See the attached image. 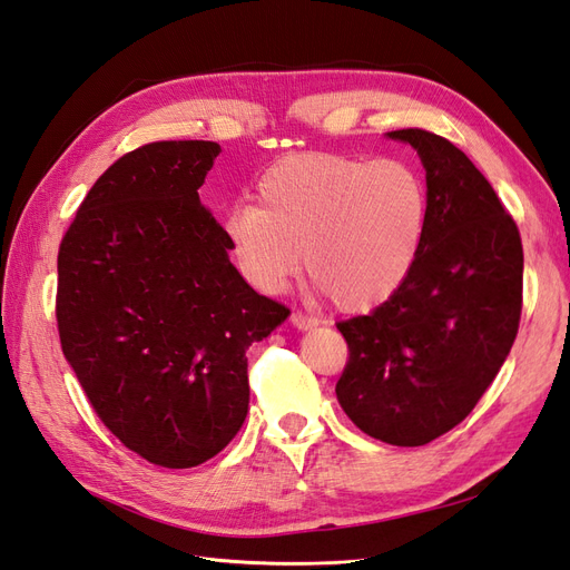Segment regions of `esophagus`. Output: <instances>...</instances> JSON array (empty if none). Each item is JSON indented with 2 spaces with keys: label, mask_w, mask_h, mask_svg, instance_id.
<instances>
[{
  "label": "esophagus",
  "mask_w": 570,
  "mask_h": 570,
  "mask_svg": "<svg viewBox=\"0 0 570 570\" xmlns=\"http://www.w3.org/2000/svg\"><path fill=\"white\" fill-rule=\"evenodd\" d=\"M289 321H292V325L299 327V331H308V327H314L318 323L314 316H308L304 312H292Z\"/></svg>",
  "instance_id": "1"
}]
</instances>
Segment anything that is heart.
I'll list each match as a JSON object with an SVG mask.
<instances>
[{"instance_id":"obj_1","label":"heart","mask_w":570,"mask_h":570,"mask_svg":"<svg viewBox=\"0 0 570 570\" xmlns=\"http://www.w3.org/2000/svg\"><path fill=\"white\" fill-rule=\"evenodd\" d=\"M254 204L223 218L233 262L262 292L306 271L342 312L390 299L416 266L430 218L423 170L402 157L292 154L268 166Z\"/></svg>"}]
</instances>
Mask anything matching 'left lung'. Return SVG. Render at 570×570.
<instances>
[{
	"label": "left lung",
	"mask_w": 570,
	"mask_h": 570,
	"mask_svg": "<svg viewBox=\"0 0 570 570\" xmlns=\"http://www.w3.org/2000/svg\"><path fill=\"white\" fill-rule=\"evenodd\" d=\"M387 135L423 161L428 233L387 302L337 321L350 356L335 392L366 435L421 446L469 416L509 356L523 308V245L502 199L459 147L423 128Z\"/></svg>",
	"instance_id": "8db88e82"
}]
</instances>
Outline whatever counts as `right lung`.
<instances>
[{
    "label": "right lung",
    "mask_w": 570,
    "mask_h": 570,
    "mask_svg": "<svg viewBox=\"0 0 570 570\" xmlns=\"http://www.w3.org/2000/svg\"><path fill=\"white\" fill-rule=\"evenodd\" d=\"M220 147L149 142L92 185L59 247L57 327L90 406L130 452L193 469L243 428L247 347L289 308L228 258L204 185Z\"/></svg>",
    "instance_id": "1"
}]
</instances>
